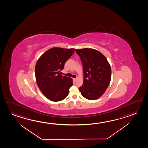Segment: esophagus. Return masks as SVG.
Listing matches in <instances>:
<instances>
[{"mask_svg":"<svg viewBox=\"0 0 148 148\" xmlns=\"http://www.w3.org/2000/svg\"><path fill=\"white\" fill-rule=\"evenodd\" d=\"M73 80L75 81H76V80H77V78H73Z\"/></svg>","mask_w":148,"mask_h":148,"instance_id":"1","label":"esophagus"}]
</instances>
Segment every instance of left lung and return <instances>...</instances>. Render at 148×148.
<instances>
[{
    "label": "left lung",
    "mask_w": 148,
    "mask_h": 148,
    "mask_svg": "<svg viewBox=\"0 0 148 148\" xmlns=\"http://www.w3.org/2000/svg\"><path fill=\"white\" fill-rule=\"evenodd\" d=\"M82 63L83 84L79 88L81 95L89 100H96L103 95L110 83V64L99 51L90 48L75 49Z\"/></svg>",
    "instance_id": "1"
}]
</instances>
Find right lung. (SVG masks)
Returning <instances> with one entry per match:
<instances>
[{
    "instance_id": "obj_1",
    "label": "right lung",
    "mask_w": 148,
    "mask_h": 148,
    "mask_svg": "<svg viewBox=\"0 0 148 148\" xmlns=\"http://www.w3.org/2000/svg\"><path fill=\"white\" fill-rule=\"evenodd\" d=\"M75 49L54 47L39 58L35 66L36 82L45 97L52 101H60L67 97L73 79L60 75L66 62Z\"/></svg>"
}]
</instances>
